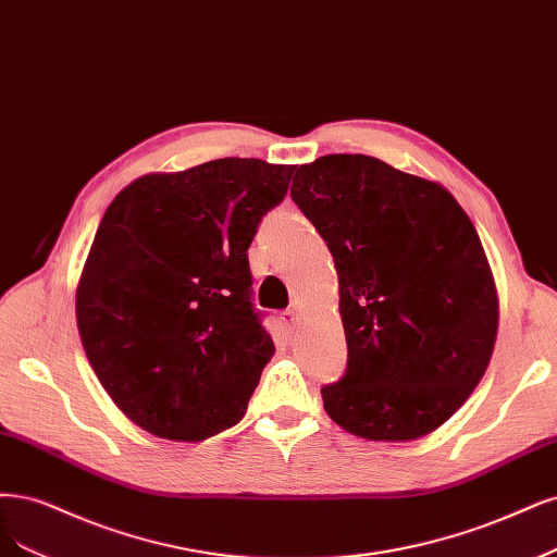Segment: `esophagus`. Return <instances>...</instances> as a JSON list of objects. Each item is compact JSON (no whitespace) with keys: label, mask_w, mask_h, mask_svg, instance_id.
I'll return each mask as SVG.
<instances>
[{"label":"esophagus","mask_w":557,"mask_h":557,"mask_svg":"<svg viewBox=\"0 0 557 557\" xmlns=\"http://www.w3.org/2000/svg\"><path fill=\"white\" fill-rule=\"evenodd\" d=\"M283 320H285L287 327L295 330L297 324H299V313L295 309H287V311H283Z\"/></svg>","instance_id":"obj_1"}]
</instances>
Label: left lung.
<instances>
[{
	"instance_id": "8db88e82",
	"label": "left lung",
	"mask_w": 557,
	"mask_h": 557,
	"mask_svg": "<svg viewBox=\"0 0 557 557\" xmlns=\"http://www.w3.org/2000/svg\"><path fill=\"white\" fill-rule=\"evenodd\" d=\"M290 196L338 274L348 369L324 410L375 443L424 437L484 377L497 290L484 246L445 186L363 154L299 165Z\"/></svg>"
}]
</instances>
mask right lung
<instances>
[{"label":"right lung","mask_w":557,"mask_h":557,"mask_svg":"<svg viewBox=\"0 0 557 557\" xmlns=\"http://www.w3.org/2000/svg\"><path fill=\"white\" fill-rule=\"evenodd\" d=\"M293 170L216 159L151 172L106 209L75 318L103 389L151 435L200 443L244 417L274 355L246 251Z\"/></svg>","instance_id":"add662e5"}]
</instances>
